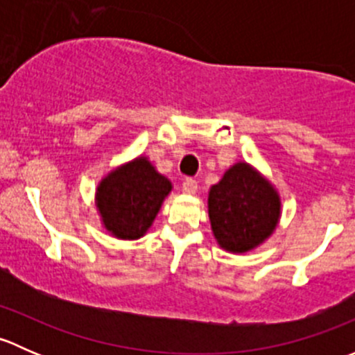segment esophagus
<instances>
[{"mask_svg": "<svg viewBox=\"0 0 355 355\" xmlns=\"http://www.w3.org/2000/svg\"><path fill=\"white\" fill-rule=\"evenodd\" d=\"M182 191L185 194H196L198 192V182L192 180V178H185L184 184H182Z\"/></svg>", "mask_w": 355, "mask_h": 355, "instance_id": "34e87169", "label": "esophagus"}]
</instances>
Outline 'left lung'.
I'll return each mask as SVG.
<instances>
[{
    "instance_id": "1",
    "label": "left lung",
    "mask_w": 355,
    "mask_h": 355,
    "mask_svg": "<svg viewBox=\"0 0 355 355\" xmlns=\"http://www.w3.org/2000/svg\"><path fill=\"white\" fill-rule=\"evenodd\" d=\"M207 211L220 247L242 254L261 245L273 234L280 220L282 202L270 180L241 161L209 189Z\"/></svg>"
}]
</instances>
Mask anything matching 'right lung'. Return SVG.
<instances>
[{"label": "right lung", "instance_id": "1", "mask_svg": "<svg viewBox=\"0 0 355 355\" xmlns=\"http://www.w3.org/2000/svg\"><path fill=\"white\" fill-rule=\"evenodd\" d=\"M171 182L146 156L110 171L98 185L96 206L106 230L116 239H141L155 221Z\"/></svg>", "mask_w": 355, "mask_h": 355}]
</instances>
